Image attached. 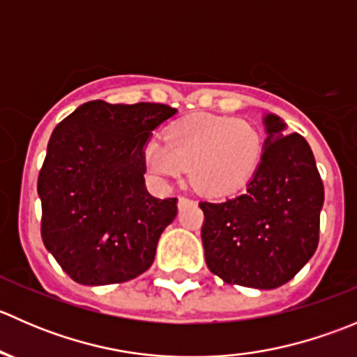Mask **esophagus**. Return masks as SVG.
<instances>
[{"label": "esophagus", "instance_id": "esophagus-1", "mask_svg": "<svg viewBox=\"0 0 357 357\" xmlns=\"http://www.w3.org/2000/svg\"><path fill=\"white\" fill-rule=\"evenodd\" d=\"M188 202H190L188 197H179V207H183V205L188 204Z\"/></svg>", "mask_w": 357, "mask_h": 357}]
</instances>
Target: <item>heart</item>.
<instances>
[{
  "label": "heart",
  "instance_id": "1",
  "mask_svg": "<svg viewBox=\"0 0 357 357\" xmlns=\"http://www.w3.org/2000/svg\"><path fill=\"white\" fill-rule=\"evenodd\" d=\"M264 136L243 119L214 114H192L172 122L165 139L146 142L143 160L158 181L185 176L200 193L222 197L243 188L261 165Z\"/></svg>",
  "mask_w": 357,
  "mask_h": 357
}]
</instances>
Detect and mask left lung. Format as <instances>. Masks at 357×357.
Wrapping results in <instances>:
<instances>
[{
    "instance_id": "1",
    "label": "left lung",
    "mask_w": 357,
    "mask_h": 357,
    "mask_svg": "<svg viewBox=\"0 0 357 357\" xmlns=\"http://www.w3.org/2000/svg\"><path fill=\"white\" fill-rule=\"evenodd\" d=\"M264 155L247 190L219 204L200 202L207 268L229 285L271 290L285 285L319 242L325 190L311 146L266 115Z\"/></svg>"
}]
</instances>
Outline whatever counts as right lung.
Segmentation results:
<instances>
[{
    "label": "right lung",
    "instance_id": "obj_1",
    "mask_svg": "<svg viewBox=\"0 0 357 357\" xmlns=\"http://www.w3.org/2000/svg\"><path fill=\"white\" fill-rule=\"evenodd\" d=\"M174 114L162 103L93 100L53 131L38 178L41 236L74 282L124 283L152 266L178 199L146 192L143 149Z\"/></svg>",
    "mask_w": 357,
    "mask_h": 357
}]
</instances>
